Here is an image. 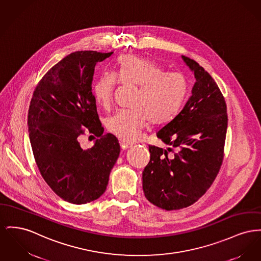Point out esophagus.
I'll list each match as a JSON object with an SVG mask.
<instances>
[{
  "mask_svg": "<svg viewBox=\"0 0 261 261\" xmlns=\"http://www.w3.org/2000/svg\"><path fill=\"white\" fill-rule=\"evenodd\" d=\"M120 147H121V149H122V150H127V149L131 148V147H132V145H131V144H129V143L120 142Z\"/></svg>",
  "mask_w": 261,
  "mask_h": 261,
  "instance_id": "obj_1",
  "label": "esophagus"
}]
</instances>
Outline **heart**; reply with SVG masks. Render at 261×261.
Instances as JSON below:
<instances>
[{"mask_svg":"<svg viewBox=\"0 0 261 261\" xmlns=\"http://www.w3.org/2000/svg\"><path fill=\"white\" fill-rule=\"evenodd\" d=\"M117 77L122 84L138 86L132 106L119 109L107 118L108 130L126 142L138 139L143 127L150 122L166 124L179 112L188 93V81L178 72H166L155 62L135 55H124L117 60ZM116 86V77L106 72L95 81L92 94L95 101L109 108Z\"/></svg>","mask_w":261,"mask_h":261,"instance_id":"heart-1","label":"heart"}]
</instances>
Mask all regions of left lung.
<instances>
[{"label": "left lung", "instance_id": "obj_1", "mask_svg": "<svg viewBox=\"0 0 261 261\" xmlns=\"http://www.w3.org/2000/svg\"><path fill=\"white\" fill-rule=\"evenodd\" d=\"M194 73L192 94L156 137L167 150L149 146L143 171L146 198L165 210L190 206L209 189L220 170L228 127L227 106L218 85L199 64L181 56Z\"/></svg>", "mask_w": 261, "mask_h": 261}]
</instances>
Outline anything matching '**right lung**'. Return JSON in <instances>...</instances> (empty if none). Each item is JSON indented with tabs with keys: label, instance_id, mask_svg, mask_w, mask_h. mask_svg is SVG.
I'll return each mask as SVG.
<instances>
[{
	"label": "right lung",
	"instance_id": "obj_1",
	"mask_svg": "<svg viewBox=\"0 0 261 261\" xmlns=\"http://www.w3.org/2000/svg\"><path fill=\"white\" fill-rule=\"evenodd\" d=\"M113 52L77 51L63 58L40 80L31 98L28 125L35 163L50 188L62 199L86 204L106 191L120 145L103 134L92 94L96 63ZM88 132L91 149L79 144Z\"/></svg>",
	"mask_w": 261,
	"mask_h": 261
}]
</instances>
